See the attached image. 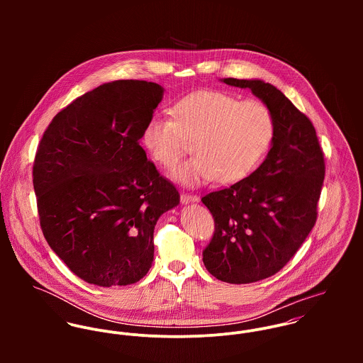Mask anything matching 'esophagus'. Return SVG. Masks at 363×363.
<instances>
[{"label": "esophagus", "mask_w": 363, "mask_h": 363, "mask_svg": "<svg viewBox=\"0 0 363 363\" xmlns=\"http://www.w3.org/2000/svg\"><path fill=\"white\" fill-rule=\"evenodd\" d=\"M199 200H200V197L196 196V194H187V193H182V194H180V201H182L183 204L197 203Z\"/></svg>", "instance_id": "1"}]
</instances>
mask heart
Wrapping results in <instances>:
<instances>
[{
	"label": "heart",
	"instance_id": "1",
	"mask_svg": "<svg viewBox=\"0 0 363 363\" xmlns=\"http://www.w3.org/2000/svg\"><path fill=\"white\" fill-rule=\"evenodd\" d=\"M176 117H151L143 143L156 163L174 166L196 140L197 155L179 164L172 176L199 186L218 179L236 183L249 176L275 137V117L259 101L240 102L220 91H199L174 106Z\"/></svg>",
	"mask_w": 363,
	"mask_h": 363
}]
</instances>
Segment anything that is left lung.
<instances>
[{
  "instance_id": "obj_1",
  "label": "left lung",
  "mask_w": 363,
  "mask_h": 363,
  "mask_svg": "<svg viewBox=\"0 0 363 363\" xmlns=\"http://www.w3.org/2000/svg\"><path fill=\"white\" fill-rule=\"evenodd\" d=\"M249 88L275 117L265 160L247 177L201 199L215 222L203 261L229 284H252L277 274L294 257L317 219L325 174L324 155L309 117L274 85L222 79Z\"/></svg>"
}]
</instances>
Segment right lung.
Returning <instances> with one entry per match:
<instances>
[{
  "mask_svg": "<svg viewBox=\"0 0 363 363\" xmlns=\"http://www.w3.org/2000/svg\"><path fill=\"white\" fill-rule=\"evenodd\" d=\"M162 96L155 82H107L57 113L39 144L33 189L43 235L88 284L144 278L156 222L180 203L140 145Z\"/></svg>",
  "mask_w": 363,
  "mask_h": 363,
  "instance_id": "obj_1",
  "label": "right lung"
}]
</instances>
